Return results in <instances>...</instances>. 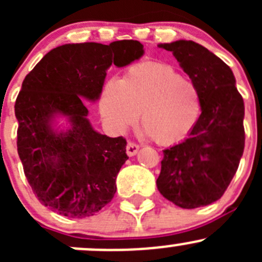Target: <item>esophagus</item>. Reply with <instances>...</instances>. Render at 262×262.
<instances>
[{"label":"esophagus","instance_id":"34e87169","mask_svg":"<svg viewBox=\"0 0 262 262\" xmlns=\"http://www.w3.org/2000/svg\"><path fill=\"white\" fill-rule=\"evenodd\" d=\"M139 149V146L137 143H134V142H128V144H126V153H128V156H134L137 155V152H138Z\"/></svg>","mask_w":262,"mask_h":262}]
</instances>
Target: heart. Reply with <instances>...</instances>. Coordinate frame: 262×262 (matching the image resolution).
I'll use <instances>...</instances> for the list:
<instances>
[{"mask_svg": "<svg viewBox=\"0 0 262 262\" xmlns=\"http://www.w3.org/2000/svg\"><path fill=\"white\" fill-rule=\"evenodd\" d=\"M100 113L114 132L138 120L160 144L180 142L194 129L202 112L196 86L171 66L144 62L128 68L120 81L109 80L100 96Z\"/></svg>", "mask_w": 262, "mask_h": 262, "instance_id": "1", "label": "heart"}]
</instances>
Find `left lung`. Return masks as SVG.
I'll return each instance as SVG.
<instances>
[{
    "label": "left lung",
    "instance_id": "8db88e82",
    "mask_svg": "<svg viewBox=\"0 0 262 262\" xmlns=\"http://www.w3.org/2000/svg\"><path fill=\"white\" fill-rule=\"evenodd\" d=\"M172 52L196 86L202 114L186 139L163 150L157 189L184 209L221 199L231 184L245 148V104L231 68L200 44H160Z\"/></svg>",
    "mask_w": 262,
    "mask_h": 262
}]
</instances>
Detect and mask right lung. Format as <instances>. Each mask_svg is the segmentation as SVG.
I'll use <instances>...</instances> for the list:
<instances>
[{
	"label": "right lung",
	"mask_w": 262,
	"mask_h": 262,
	"mask_svg": "<svg viewBox=\"0 0 262 262\" xmlns=\"http://www.w3.org/2000/svg\"><path fill=\"white\" fill-rule=\"evenodd\" d=\"M137 40L64 44L47 53L25 77L15 102L17 153L39 202L70 218L91 216L112 202L128 160L126 141L94 130L83 99L95 101L106 71L143 55ZM57 115L71 128L54 131Z\"/></svg>",
	"instance_id": "add662e5"
}]
</instances>
